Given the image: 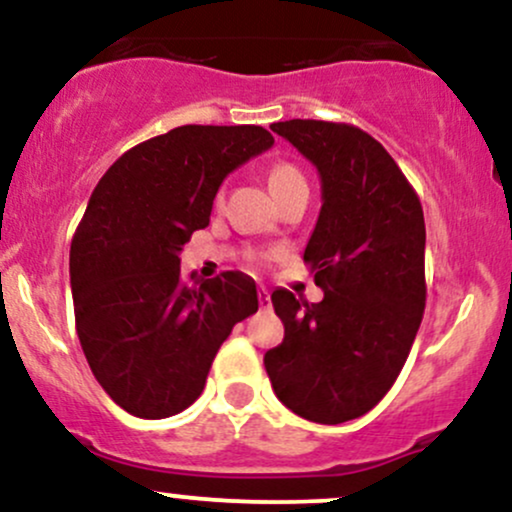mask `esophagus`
Instances as JSON below:
<instances>
[{"label": "esophagus", "mask_w": 512, "mask_h": 512, "mask_svg": "<svg viewBox=\"0 0 512 512\" xmlns=\"http://www.w3.org/2000/svg\"><path fill=\"white\" fill-rule=\"evenodd\" d=\"M257 301H260V308H269V291L264 289H257Z\"/></svg>", "instance_id": "obj_1"}]
</instances>
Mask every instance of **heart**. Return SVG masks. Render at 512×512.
Listing matches in <instances>:
<instances>
[{"mask_svg": "<svg viewBox=\"0 0 512 512\" xmlns=\"http://www.w3.org/2000/svg\"><path fill=\"white\" fill-rule=\"evenodd\" d=\"M296 182H305V180L301 170L291 166V163H276V166H272V170H269V187H272L274 195L276 192L286 190V187L296 185Z\"/></svg>", "mask_w": 512, "mask_h": 512, "instance_id": "b5f03b06", "label": "heart"}]
</instances>
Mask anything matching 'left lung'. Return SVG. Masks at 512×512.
<instances>
[{
	"label": "left lung",
	"mask_w": 512,
	"mask_h": 512,
	"mask_svg": "<svg viewBox=\"0 0 512 512\" xmlns=\"http://www.w3.org/2000/svg\"><path fill=\"white\" fill-rule=\"evenodd\" d=\"M317 168L322 209L303 260L320 303L272 293L284 342L264 354L276 397L315 424L368 414L395 385L426 308V223L395 158L346 122H274Z\"/></svg>",
	"instance_id": "1"
}]
</instances>
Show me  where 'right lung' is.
<instances>
[{
	"label": "right lung",
	"mask_w": 512,
	"mask_h": 512,
	"mask_svg": "<svg viewBox=\"0 0 512 512\" xmlns=\"http://www.w3.org/2000/svg\"><path fill=\"white\" fill-rule=\"evenodd\" d=\"M272 144L257 125H182L132 146L98 180L69 252L76 334L129 414L190 407L233 325L257 310L250 276L185 281L178 252L209 223L223 178Z\"/></svg>",
	"instance_id": "obj_1"
}]
</instances>
